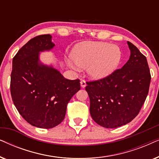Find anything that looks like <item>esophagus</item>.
Listing matches in <instances>:
<instances>
[{"label": "esophagus", "instance_id": "obj_1", "mask_svg": "<svg viewBox=\"0 0 159 159\" xmlns=\"http://www.w3.org/2000/svg\"><path fill=\"white\" fill-rule=\"evenodd\" d=\"M80 84H81L82 88H85V86H86V84H87L85 80H82L81 81H80Z\"/></svg>", "mask_w": 159, "mask_h": 159}]
</instances>
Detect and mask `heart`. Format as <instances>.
<instances>
[{
    "label": "heart",
    "instance_id": "heart-1",
    "mask_svg": "<svg viewBox=\"0 0 159 159\" xmlns=\"http://www.w3.org/2000/svg\"><path fill=\"white\" fill-rule=\"evenodd\" d=\"M121 51L116 45L103 42H84L76 45L71 53L74 64L81 68L88 67L93 79H102L111 75L118 67ZM73 66L71 62H69Z\"/></svg>",
    "mask_w": 159,
    "mask_h": 159
}]
</instances>
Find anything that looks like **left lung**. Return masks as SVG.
Wrapping results in <instances>:
<instances>
[{"mask_svg":"<svg viewBox=\"0 0 159 159\" xmlns=\"http://www.w3.org/2000/svg\"><path fill=\"white\" fill-rule=\"evenodd\" d=\"M129 59L122 68L102 79L87 82L90 113L98 125L116 128L139 114L148 93L151 76L146 57L127 42Z\"/></svg>","mask_w":159,"mask_h":159,"instance_id":"8db88e82","label":"left lung"}]
</instances>
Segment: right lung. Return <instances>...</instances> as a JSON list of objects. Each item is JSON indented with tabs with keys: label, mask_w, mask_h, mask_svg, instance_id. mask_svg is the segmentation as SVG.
I'll list each match as a JSON object with an SVG mask.
<instances>
[{
	"label": "right lung",
	"mask_w": 159,
	"mask_h": 159,
	"mask_svg": "<svg viewBox=\"0 0 159 159\" xmlns=\"http://www.w3.org/2000/svg\"><path fill=\"white\" fill-rule=\"evenodd\" d=\"M51 35L34 37L13 58L10 90L21 116L34 127L50 129L64 119L67 104L80 89L79 79H65L59 71L39 62V52L51 50Z\"/></svg>",
	"instance_id": "obj_1"
}]
</instances>
